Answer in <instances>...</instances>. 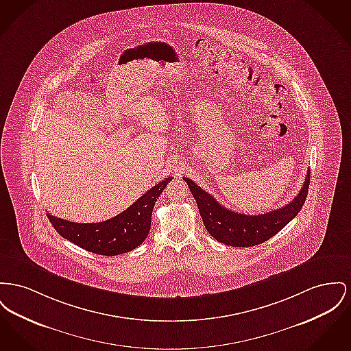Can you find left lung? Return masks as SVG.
Segmentation results:
<instances>
[{"label":"left lung","instance_id":"left-lung-1","mask_svg":"<svg viewBox=\"0 0 351 351\" xmlns=\"http://www.w3.org/2000/svg\"><path fill=\"white\" fill-rule=\"evenodd\" d=\"M195 197L204 227L219 243L229 247H254L265 243L290 223L304 206L309 191L310 172L300 193L285 206L264 215H243L217 203L202 186L183 178Z\"/></svg>","mask_w":351,"mask_h":351}]
</instances>
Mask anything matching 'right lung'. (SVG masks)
Segmentation results:
<instances>
[{"mask_svg": "<svg viewBox=\"0 0 351 351\" xmlns=\"http://www.w3.org/2000/svg\"><path fill=\"white\" fill-rule=\"evenodd\" d=\"M171 180L172 178H167L155 184L122 213L102 223H73L50 213L47 219L63 239L88 252L102 256L127 253L148 236L154 206Z\"/></svg>", "mask_w": 351, "mask_h": 351, "instance_id": "1", "label": "right lung"}]
</instances>
